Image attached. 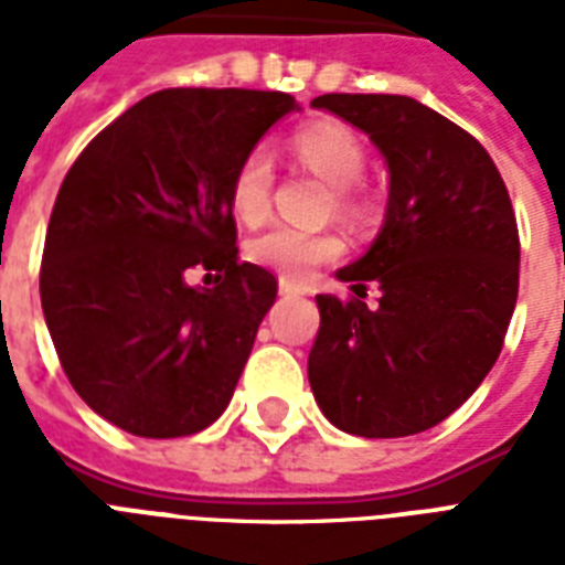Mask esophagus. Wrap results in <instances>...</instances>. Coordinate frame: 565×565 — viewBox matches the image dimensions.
<instances>
[{
	"mask_svg": "<svg viewBox=\"0 0 565 565\" xmlns=\"http://www.w3.org/2000/svg\"><path fill=\"white\" fill-rule=\"evenodd\" d=\"M278 292H281V296H287V299H292V296H301V287L296 281H290V278H281V281H278Z\"/></svg>",
	"mask_w": 565,
	"mask_h": 565,
	"instance_id": "obj_1",
	"label": "esophagus"
}]
</instances>
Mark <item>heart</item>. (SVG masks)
Returning a JSON list of instances; mask_svg holds the SVG:
<instances>
[{
	"instance_id": "obj_1",
	"label": "heart",
	"mask_w": 565,
	"mask_h": 565,
	"mask_svg": "<svg viewBox=\"0 0 565 565\" xmlns=\"http://www.w3.org/2000/svg\"><path fill=\"white\" fill-rule=\"evenodd\" d=\"M292 154L310 172L337 190V211L358 213L361 199L354 195V184L366 170V149L361 137L343 122H310L299 128L290 140ZM275 163L266 146H252L239 158L237 170L231 175L228 204L234 216L243 222H260L269 211L273 195ZM248 257L255 264L281 273L284 278H308L319 264H328L343 255V239L334 231L296 228V225H269L257 237L248 239Z\"/></svg>"
}]
</instances>
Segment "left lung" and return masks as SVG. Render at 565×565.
<instances>
[{
	"label": "left lung",
	"instance_id": "obj_1",
	"mask_svg": "<svg viewBox=\"0 0 565 565\" xmlns=\"http://www.w3.org/2000/svg\"><path fill=\"white\" fill-rule=\"evenodd\" d=\"M370 135L390 170L384 228L343 266L349 301L317 296L308 377L326 419L386 439L455 413L499 361L519 296L516 213L478 140L411 96L310 102ZM382 299L366 309L365 284Z\"/></svg>",
	"mask_w": 565,
	"mask_h": 565
}]
</instances>
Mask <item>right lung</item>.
<instances>
[{
	"label": "right lung",
	"instance_id": "obj_1",
	"mask_svg": "<svg viewBox=\"0 0 565 565\" xmlns=\"http://www.w3.org/2000/svg\"><path fill=\"white\" fill-rule=\"evenodd\" d=\"M290 93L170 87L93 137L49 216L40 305L70 384L135 437L207 428L228 407L278 281L237 257L239 158ZM217 275L193 288L189 275Z\"/></svg>",
	"mask_w": 565,
	"mask_h": 565
}]
</instances>
